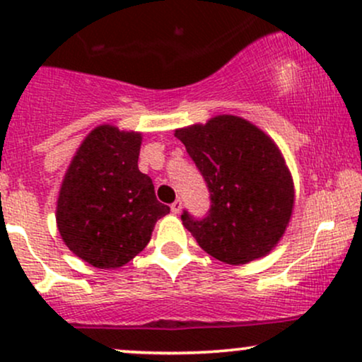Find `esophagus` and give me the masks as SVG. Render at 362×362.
Instances as JSON below:
<instances>
[{
  "label": "esophagus",
  "instance_id": "obj_1",
  "mask_svg": "<svg viewBox=\"0 0 362 362\" xmlns=\"http://www.w3.org/2000/svg\"><path fill=\"white\" fill-rule=\"evenodd\" d=\"M170 209H172V213H173V214H178V213H180V211H182V201H180V199H177V201L173 202L172 206H170Z\"/></svg>",
  "mask_w": 362,
  "mask_h": 362
}]
</instances>
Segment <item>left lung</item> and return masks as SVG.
<instances>
[{
    "label": "left lung",
    "instance_id": "left-lung-1",
    "mask_svg": "<svg viewBox=\"0 0 362 362\" xmlns=\"http://www.w3.org/2000/svg\"><path fill=\"white\" fill-rule=\"evenodd\" d=\"M175 138L204 177L211 209L204 219L187 211L182 223L214 259L243 265L279 243L294 207V184L277 144L250 120L216 115L175 129Z\"/></svg>",
    "mask_w": 362,
    "mask_h": 362
}]
</instances>
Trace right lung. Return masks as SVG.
I'll use <instances>...</instances> for the list:
<instances>
[{
    "label": "right lung",
    "instance_id": "right-lung-1",
    "mask_svg": "<svg viewBox=\"0 0 362 362\" xmlns=\"http://www.w3.org/2000/svg\"><path fill=\"white\" fill-rule=\"evenodd\" d=\"M143 136L110 124L83 139L62 178L56 223L62 242L98 269H117L151 240L156 221L170 213L141 173Z\"/></svg>",
    "mask_w": 362,
    "mask_h": 362
}]
</instances>
